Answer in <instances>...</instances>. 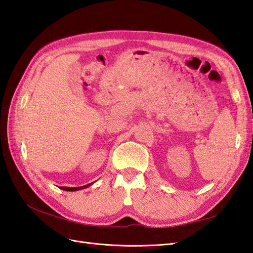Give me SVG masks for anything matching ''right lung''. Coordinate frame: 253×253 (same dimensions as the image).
<instances>
[{
	"label": "right lung",
	"instance_id": "right-lung-1",
	"mask_svg": "<svg viewBox=\"0 0 253 253\" xmlns=\"http://www.w3.org/2000/svg\"><path fill=\"white\" fill-rule=\"evenodd\" d=\"M90 185H92V183L87 184L85 186H81V187H61V189L65 190V191H78V190H81L84 188H87V187H89Z\"/></svg>",
	"mask_w": 253,
	"mask_h": 253
}]
</instances>
